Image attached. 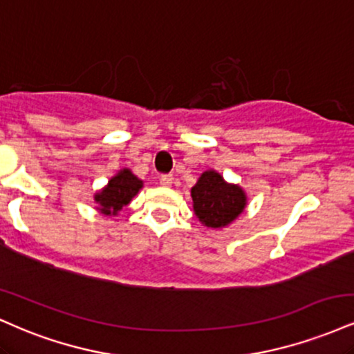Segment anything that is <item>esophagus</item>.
I'll list each match as a JSON object with an SVG mask.
<instances>
[{
    "instance_id": "1",
    "label": "esophagus",
    "mask_w": 354,
    "mask_h": 354,
    "mask_svg": "<svg viewBox=\"0 0 354 354\" xmlns=\"http://www.w3.org/2000/svg\"><path fill=\"white\" fill-rule=\"evenodd\" d=\"M160 183L163 186H171L173 185V174H161Z\"/></svg>"
}]
</instances>
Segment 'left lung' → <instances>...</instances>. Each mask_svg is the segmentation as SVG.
I'll return each instance as SVG.
<instances>
[{
	"label": "left lung",
	"instance_id": "obj_1",
	"mask_svg": "<svg viewBox=\"0 0 354 354\" xmlns=\"http://www.w3.org/2000/svg\"><path fill=\"white\" fill-rule=\"evenodd\" d=\"M193 207L207 227L231 224L245 207V194L239 186L227 185L219 173L206 171L191 189Z\"/></svg>",
	"mask_w": 354,
	"mask_h": 354
}]
</instances>
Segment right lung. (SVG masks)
Segmentation results:
<instances>
[{
    "label": "right lung",
    "mask_w": 354,
    "mask_h": 354,
    "mask_svg": "<svg viewBox=\"0 0 354 354\" xmlns=\"http://www.w3.org/2000/svg\"><path fill=\"white\" fill-rule=\"evenodd\" d=\"M143 183L131 174L130 169H123L109 181L107 188L95 194V201L100 204V211L104 214H117L123 206L131 201V198L138 193Z\"/></svg>",
    "instance_id": "1"
}]
</instances>
